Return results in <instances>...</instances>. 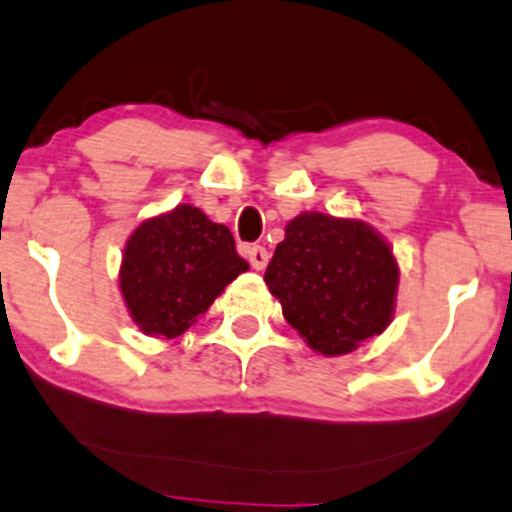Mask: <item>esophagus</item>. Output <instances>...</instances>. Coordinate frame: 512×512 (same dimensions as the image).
Listing matches in <instances>:
<instances>
[{
  "instance_id": "obj_1",
  "label": "esophagus",
  "mask_w": 512,
  "mask_h": 512,
  "mask_svg": "<svg viewBox=\"0 0 512 512\" xmlns=\"http://www.w3.org/2000/svg\"><path fill=\"white\" fill-rule=\"evenodd\" d=\"M246 256H249V263L256 268V271H263V268H266L268 263L266 246H258V244L249 246V249H246Z\"/></svg>"
}]
</instances>
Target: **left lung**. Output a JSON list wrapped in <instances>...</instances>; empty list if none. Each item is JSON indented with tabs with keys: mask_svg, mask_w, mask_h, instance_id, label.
<instances>
[{
	"mask_svg": "<svg viewBox=\"0 0 512 512\" xmlns=\"http://www.w3.org/2000/svg\"><path fill=\"white\" fill-rule=\"evenodd\" d=\"M263 280L290 327L320 354L339 356L388 327L398 263L359 219L302 212L285 227Z\"/></svg>",
	"mask_w": 512,
	"mask_h": 512,
	"instance_id": "left-lung-1",
	"label": "left lung"
}]
</instances>
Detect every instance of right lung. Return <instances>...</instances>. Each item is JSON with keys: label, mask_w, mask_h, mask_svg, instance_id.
<instances>
[{"label": "right lung", "mask_w": 512, "mask_h": 512, "mask_svg": "<svg viewBox=\"0 0 512 512\" xmlns=\"http://www.w3.org/2000/svg\"><path fill=\"white\" fill-rule=\"evenodd\" d=\"M249 263L234 236L192 205L146 219L129 236L119 288L141 332L173 339L205 315Z\"/></svg>", "instance_id": "1"}]
</instances>
